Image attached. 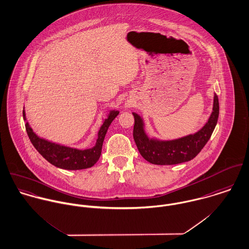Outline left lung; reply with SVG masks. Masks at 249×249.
<instances>
[{
	"label": "left lung",
	"mask_w": 249,
	"mask_h": 249,
	"mask_svg": "<svg viewBox=\"0 0 249 249\" xmlns=\"http://www.w3.org/2000/svg\"><path fill=\"white\" fill-rule=\"evenodd\" d=\"M219 110V98L215 94L213 111L203 128L194 135L170 141L148 138L141 117L133 112L135 117L133 136L140 155L150 163L157 165H173L193 160L211 138L218 122Z\"/></svg>",
	"instance_id": "1"
}]
</instances>
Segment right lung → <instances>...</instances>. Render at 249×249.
<instances>
[{
	"label": "right lung",
	"instance_id": "1",
	"mask_svg": "<svg viewBox=\"0 0 249 249\" xmlns=\"http://www.w3.org/2000/svg\"><path fill=\"white\" fill-rule=\"evenodd\" d=\"M118 113L119 111H117L110 112V115L105 119L98 132V138L95 146L87 150H77L40 138L35 135V133H33L28 122L26 123V130L32 145L50 163L61 169L81 170L94 165L99 160L106 133L112 120L117 116ZM23 116L26 120L25 111H23Z\"/></svg>",
	"mask_w": 249,
	"mask_h": 249
}]
</instances>
